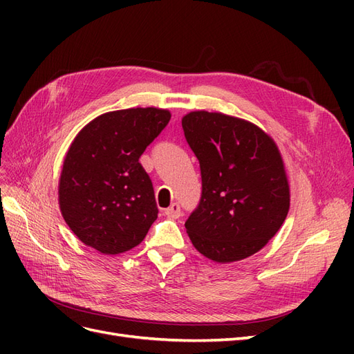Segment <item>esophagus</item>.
I'll list each match as a JSON object with an SVG mask.
<instances>
[{
  "instance_id": "esophagus-1",
  "label": "esophagus",
  "mask_w": 354,
  "mask_h": 354,
  "mask_svg": "<svg viewBox=\"0 0 354 354\" xmlns=\"http://www.w3.org/2000/svg\"><path fill=\"white\" fill-rule=\"evenodd\" d=\"M180 214H181V209H180V205H178L177 202H174L173 205L165 209V216L168 218H178Z\"/></svg>"
}]
</instances>
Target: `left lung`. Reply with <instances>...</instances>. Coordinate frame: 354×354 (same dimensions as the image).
I'll list each match as a JSON object with an SVG mask.
<instances>
[{
	"label": "left lung",
	"instance_id": "8db88e82",
	"mask_svg": "<svg viewBox=\"0 0 354 354\" xmlns=\"http://www.w3.org/2000/svg\"><path fill=\"white\" fill-rule=\"evenodd\" d=\"M181 125L202 177L199 205L185 223L192 243L217 263L259 252L289 209L286 171L273 138L221 112H190Z\"/></svg>",
	"mask_w": 354,
	"mask_h": 354
}]
</instances>
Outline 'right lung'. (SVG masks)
Masks as SVG:
<instances>
[{
    "label": "right lung",
    "mask_w": 354,
    "mask_h": 354,
    "mask_svg": "<svg viewBox=\"0 0 354 354\" xmlns=\"http://www.w3.org/2000/svg\"><path fill=\"white\" fill-rule=\"evenodd\" d=\"M169 118V111L158 108L106 112L73 138L63 160L59 205L82 243L115 255L145 239L158 207L138 159Z\"/></svg>",
    "instance_id": "add662e5"
}]
</instances>
